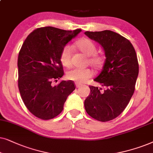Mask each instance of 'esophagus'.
I'll return each instance as SVG.
<instances>
[{
	"mask_svg": "<svg viewBox=\"0 0 153 153\" xmlns=\"http://www.w3.org/2000/svg\"><path fill=\"white\" fill-rule=\"evenodd\" d=\"M75 86H76L77 88H79V87H80L82 86V84H80V83H78V82H76L75 83Z\"/></svg>",
	"mask_w": 153,
	"mask_h": 153,
	"instance_id": "esophagus-1",
	"label": "esophagus"
}]
</instances>
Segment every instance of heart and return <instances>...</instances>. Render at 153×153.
I'll return each instance as SVG.
<instances>
[{"label":"heart","mask_w":153,"mask_h":153,"mask_svg":"<svg viewBox=\"0 0 153 153\" xmlns=\"http://www.w3.org/2000/svg\"><path fill=\"white\" fill-rule=\"evenodd\" d=\"M77 46L83 54L89 56L88 62L94 68H99L103 65V58L102 56L95 54L97 48L94 43L88 38H82L77 42ZM71 52L72 47L70 45H66L63 48L60 54V61L64 66H69L71 64ZM93 75V71L89 68H74L69 70L66 73V78L68 80L75 81L78 83H82L91 78Z\"/></svg>","instance_id":"heart-1"}]
</instances>
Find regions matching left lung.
<instances>
[{"instance_id":"left-lung-1","label":"left lung","mask_w":153,"mask_h":153,"mask_svg":"<svg viewBox=\"0 0 153 153\" xmlns=\"http://www.w3.org/2000/svg\"><path fill=\"white\" fill-rule=\"evenodd\" d=\"M85 34L101 45L105 56L102 71L94 79L105 90L89 86L90 94L85 100V108L94 119L110 121L123 113L134 92L138 75L136 53L129 40L112 30Z\"/></svg>"}]
</instances>
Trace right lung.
Masks as SVG:
<instances>
[{"mask_svg":"<svg viewBox=\"0 0 153 153\" xmlns=\"http://www.w3.org/2000/svg\"><path fill=\"white\" fill-rule=\"evenodd\" d=\"M81 30L38 28L22 45L17 62L18 86L26 108L40 119L50 120L60 114L75 89L71 80H62L56 86L52 82L64 74L60 61L63 48Z\"/></svg>","mask_w":153,"mask_h":153,"instance_id":"1","label":"right lung"}]
</instances>
